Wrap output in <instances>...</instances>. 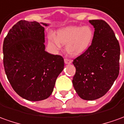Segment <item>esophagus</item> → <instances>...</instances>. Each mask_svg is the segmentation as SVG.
<instances>
[{
  "label": "esophagus",
  "instance_id": "esophagus-1",
  "mask_svg": "<svg viewBox=\"0 0 124 124\" xmlns=\"http://www.w3.org/2000/svg\"><path fill=\"white\" fill-rule=\"evenodd\" d=\"M64 62H65V64H70L71 63L72 61L70 60V59H64Z\"/></svg>",
  "mask_w": 124,
  "mask_h": 124
}]
</instances>
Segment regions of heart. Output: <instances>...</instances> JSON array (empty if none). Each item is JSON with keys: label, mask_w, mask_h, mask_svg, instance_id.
I'll return each instance as SVG.
<instances>
[{"label": "heart", "mask_w": 124, "mask_h": 124, "mask_svg": "<svg viewBox=\"0 0 124 124\" xmlns=\"http://www.w3.org/2000/svg\"><path fill=\"white\" fill-rule=\"evenodd\" d=\"M94 38V31L88 25L68 26L59 30L56 37H48V45L54 49H59L61 44H65V51L71 56H78L86 51Z\"/></svg>", "instance_id": "heart-1"}]
</instances>
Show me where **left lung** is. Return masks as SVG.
Instances as JSON below:
<instances>
[{
  "label": "left lung",
  "mask_w": 124,
  "mask_h": 124,
  "mask_svg": "<svg viewBox=\"0 0 124 124\" xmlns=\"http://www.w3.org/2000/svg\"><path fill=\"white\" fill-rule=\"evenodd\" d=\"M94 28L93 42L76 58L73 85L81 99L93 101L106 94L119 75L120 47L109 25L103 20H90Z\"/></svg>",
  "instance_id": "8db88e82"
}]
</instances>
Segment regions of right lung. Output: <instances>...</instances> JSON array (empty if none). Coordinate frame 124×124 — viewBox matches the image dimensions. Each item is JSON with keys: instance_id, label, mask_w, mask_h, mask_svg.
Here are the masks:
<instances>
[{"instance_id": "add662e5", "label": "right lung", "mask_w": 124, "mask_h": 124, "mask_svg": "<svg viewBox=\"0 0 124 124\" xmlns=\"http://www.w3.org/2000/svg\"><path fill=\"white\" fill-rule=\"evenodd\" d=\"M48 25L21 20L3 42V63L8 82L17 94L30 101L51 96L63 70V58L45 51L44 26Z\"/></svg>"}]
</instances>
